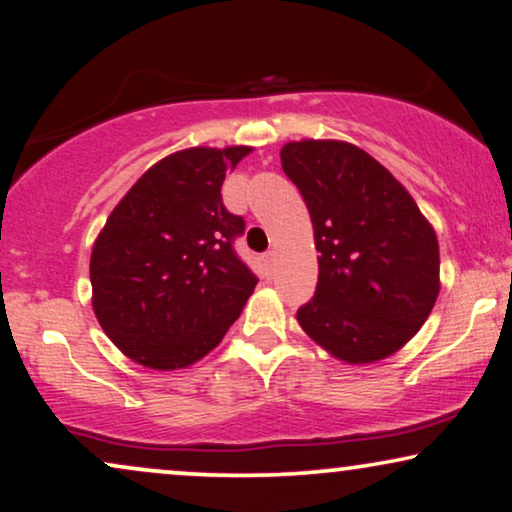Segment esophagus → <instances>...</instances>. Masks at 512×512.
I'll return each mask as SVG.
<instances>
[{
  "mask_svg": "<svg viewBox=\"0 0 512 512\" xmlns=\"http://www.w3.org/2000/svg\"><path fill=\"white\" fill-rule=\"evenodd\" d=\"M275 256H277V251H275V249L265 251V254H263V263L268 265V268H272V265H275Z\"/></svg>",
  "mask_w": 512,
  "mask_h": 512,
  "instance_id": "obj_1",
  "label": "esophagus"
}]
</instances>
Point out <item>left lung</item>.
I'll return each instance as SVG.
<instances>
[{"label":"left lung","mask_w":512,"mask_h":512,"mask_svg":"<svg viewBox=\"0 0 512 512\" xmlns=\"http://www.w3.org/2000/svg\"><path fill=\"white\" fill-rule=\"evenodd\" d=\"M282 167L303 195L319 282L298 324L347 363L398 352L436 305L438 237L387 167L338 139L284 144Z\"/></svg>","instance_id":"left-lung-1"}]
</instances>
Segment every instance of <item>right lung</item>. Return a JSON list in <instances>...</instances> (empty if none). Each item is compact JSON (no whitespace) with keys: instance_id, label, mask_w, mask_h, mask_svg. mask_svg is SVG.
<instances>
[{"instance_id":"obj_1","label":"right lung","mask_w":512,"mask_h":512,"mask_svg":"<svg viewBox=\"0 0 512 512\" xmlns=\"http://www.w3.org/2000/svg\"><path fill=\"white\" fill-rule=\"evenodd\" d=\"M251 146H193L149 167L90 254L95 317L132 361L177 370L223 340L256 286L235 254L244 219L223 207L226 174Z\"/></svg>"}]
</instances>
